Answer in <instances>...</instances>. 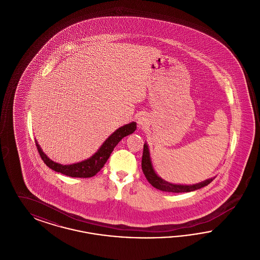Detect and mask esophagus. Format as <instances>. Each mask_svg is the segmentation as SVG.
I'll return each mask as SVG.
<instances>
[{
    "instance_id": "esophagus-1",
    "label": "esophagus",
    "mask_w": 260,
    "mask_h": 260,
    "mask_svg": "<svg viewBox=\"0 0 260 260\" xmlns=\"http://www.w3.org/2000/svg\"><path fill=\"white\" fill-rule=\"evenodd\" d=\"M148 123V118H147V116H145V115H141V116H139L138 117V119H137V124H138V126H140V127H143V126H145L146 124Z\"/></svg>"
}]
</instances>
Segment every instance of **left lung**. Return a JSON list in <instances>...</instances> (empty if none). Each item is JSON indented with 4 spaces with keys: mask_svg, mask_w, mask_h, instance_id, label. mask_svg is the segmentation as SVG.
Returning <instances> with one entry per match:
<instances>
[{
    "mask_svg": "<svg viewBox=\"0 0 260 260\" xmlns=\"http://www.w3.org/2000/svg\"><path fill=\"white\" fill-rule=\"evenodd\" d=\"M141 167H142V172L144 173L146 179L148 180L149 183L156 189H159L161 191L165 192H173V193H184V192H191L198 190L202 187L209 185L210 182L214 179L210 178L205 181H202L197 184L193 185H181V184H173L170 183L166 180L161 178L157 173H155L152 161L150 158V152H149L148 145L147 143L144 144L143 146V154H142V161H141Z\"/></svg>",
    "mask_w": 260,
    "mask_h": 260,
    "instance_id": "left-lung-1",
    "label": "left lung"
}]
</instances>
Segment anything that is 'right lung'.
Masks as SVG:
<instances>
[{"label": "right lung", "mask_w": 260, "mask_h": 260, "mask_svg": "<svg viewBox=\"0 0 260 260\" xmlns=\"http://www.w3.org/2000/svg\"><path fill=\"white\" fill-rule=\"evenodd\" d=\"M136 129V122H132L129 124H124L123 126L119 127L104 141V143L98 150V152L94 153L90 158H88L85 161L76 162L72 165H61V164L51 161L50 158H48V156L43 152L37 140H35V143L42 160L50 169L53 170L56 173H60L67 176L87 178V177H91L99 173L108 160V158L110 157L112 151L114 150L115 146L124 138V136L132 135Z\"/></svg>", "instance_id": "obj_1"}]
</instances>
